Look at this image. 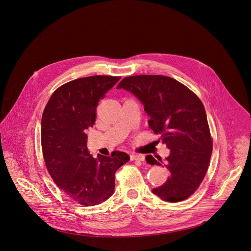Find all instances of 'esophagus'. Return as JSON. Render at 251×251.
<instances>
[{"mask_svg": "<svg viewBox=\"0 0 251 251\" xmlns=\"http://www.w3.org/2000/svg\"><path fill=\"white\" fill-rule=\"evenodd\" d=\"M131 160L132 161H139V162H144L145 157L143 155H131Z\"/></svg>", "mask_w": 251, "mask_h": 251, "instance_id": "1", "label": "esophagus"}]
</instances>
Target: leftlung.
Instances as JSON below:
<instances>
[{
    "label": "left lung",
    "mask_w": 251,
    "mask_h": 251,
    "mask_svg": "<svg viewBox=\"0 0 251 251\" xmlns=\"http://www.w3.org/2000/svg\"><path fill=\"white\" fill-rule=\"evenodd\" d=\"M117 88L131 91L144 104L149 127L170 149L165 164L161 158L146 157L148 164H164L170 172L166 183L152 192L170 202L188 199L204 178L212 152L202 102L186 85L165 75L127 76Z\"/></svg>",
    "instance_id": "obj_1"
}]
</instances>
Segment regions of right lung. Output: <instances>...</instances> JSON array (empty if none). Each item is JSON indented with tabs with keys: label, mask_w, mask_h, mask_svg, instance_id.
Wrapping results in <instances>:
<instances>
[{
	"label": "right lung",
	"mask_w": 251,
	"mask_h": 251,
	"mask_svg": "<svg viewBox=\"0 0 251 251\" xmlns=\"http://www.w3.org/2000/svg\"><path fill=\"white\" fill-rule=\"evenodd\" d=\"M120 76L94 75L71 80L50 96L42 117L41 139L46 167L53 182L75 201L95 205L114 192L115 173L130 157L87 153L85 130L94 125L96 108Z\"/></svg>",
	"instance_id": "obj_1"
}]
</instances>
